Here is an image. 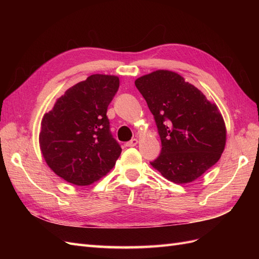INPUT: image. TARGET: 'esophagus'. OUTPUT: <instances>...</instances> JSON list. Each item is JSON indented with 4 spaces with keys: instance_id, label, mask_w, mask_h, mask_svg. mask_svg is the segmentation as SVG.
<instances>
[{
    "instance_id": "34e87169",
    "label": "esophagus",
    "mask_w": 259,
    "mask_h": 259,
    "mask_svg": "<svg viewBox=\"0 0 259 259\" xmlns=\"http://www.w3.org/2000/svg\"><path fill=\"white\" fill-rule=\"evenodd\" d=\"M137 144H138V139L137 138H133V139L130 140V142L126 143V146L127 147H135Z\"/></svg>"
}]
</instances>
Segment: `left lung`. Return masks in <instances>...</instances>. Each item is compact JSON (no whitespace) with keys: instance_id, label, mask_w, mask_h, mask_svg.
Segmentation results:
<instances>
[{"instance_id":"left-lung-1","label":"left lung","mask_w":259,"mask_h":259,"mask_svg":"<svg viewBox=\"0 0 259 259\" xmlns=\"http://www.w3.org/2000/svg\"><path fill=\"white\" fill-rule=\"evenodd\" d=\"M135 85L158 126L162 150L150 164L163 177L175 184L191 183L221 159L225 121L200 90L168 70L140 76Z\"/></svg>"}]
</instances>
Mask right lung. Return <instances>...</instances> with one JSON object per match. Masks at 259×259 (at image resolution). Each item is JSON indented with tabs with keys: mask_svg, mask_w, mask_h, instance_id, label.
<instances>
[{
	"mask_svg": "<svg viewBox=\"0 0 259 259\" xmlns=\"http://www.w3.org/2000/svg\"><path fill=\"white\" fill-rule=\"evenodd\" d=\"M115 75L93 74L65 92L45 113L38 136L46 164L76 186L107 175L122 149L112 137L107 109L119 90Z\"/></svg>",
	"mask_w": 259,
	"mask_h": 259,
	"instance_id": "obj_1",
	"label": "right lung"
}]
</instances>
